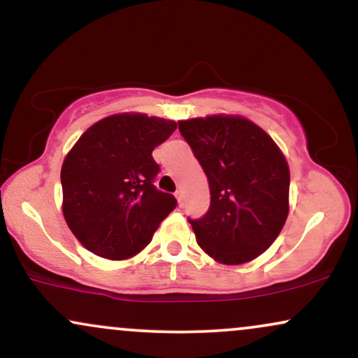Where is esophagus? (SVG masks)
<instances>
[{
  "label": "esophagus",
  "instance_id": "obj_1",
  "mask_svg": "<svg viewBox=\"0 0 358 358\" xmlns=\"http://www.w3.org/2000/svg\"><path fill=\"white\" fill-rule=\"evenodd\" d=\"M175 196H176V200H178L180 207H182V205H183V192L182 190H176L175 192Z\"/></svg>",
  "mask_w": 358,
  "mask_h": 358
}]
</instances>
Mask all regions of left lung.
Listing matches in <instances>:
<instances>
[{
  "label": "left lung",
  "instance_id": "obj_1",
  "mask_svg": "<svg viewBox=\"0 0 358 358\" xmlns=\"http://www.w3.org/2000/svg\"><path fill=\"white\" fill-rule=\"evenodd\" d=\"M178 129L210 188L207 213L188 219L196 242L224 264L252 261L276 241L286 222L285 156L261 127L239 116L188 119Z\"/></svg>",
  "mask_w": 358,
  "mask_h": 358
}]
</instances>
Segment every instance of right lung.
Wrapping results in <instances>:
<instances>
[{
  "mask_svg": "<svg viewBox=\"0 0 358 358\" xmlns=\"http://www.w3.org/2000/svg\"><path fill=\"white\" fill-rule=\"evenodd\" d=\"M176 129L175 121L116 114L90 126L64 159V217L90 252L127 259L153 239L176 199L155 187L153 150Z\"/></svg>",
  "mask_w": 358,
  "mask_h": 358,
  "instance_id": "obj_1",
  "label": "right lung"
}]
</instances>
